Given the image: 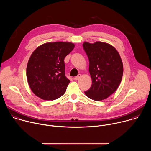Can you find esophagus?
Returning a JSON list of instances; mask_svg holds the SVG:
<instances>
[{"instance_id":"obj_1","label":"esophagus","mask_w":151,"mask_h":151,"mask_svg":"<svg viewBox=\"0 0 151 151\" xmlns=\"http://www.w3.org/2000/svg\"><path fill=\"white\" fill-rule=\"evenodd\" d=\"M81 74H78V76H76L75 77V80H78V79L81 78Z\"/></svg>"}]
</instances>
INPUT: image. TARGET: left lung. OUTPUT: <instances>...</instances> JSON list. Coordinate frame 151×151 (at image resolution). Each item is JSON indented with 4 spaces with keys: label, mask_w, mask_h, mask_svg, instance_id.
Wrapping results in <instances>:
<instances>
[{
    "label": "left lung",
    "mask_w": 151,
    "mask_h": 151,
    "mask_svg": "<svg viewBox=\"0 0 151 151\" xmlns=\"http://www.w3.org/2000/svg\"><path fill=\"white\" fill-rule=\"evenodd\" d=\"M83 50L89 60L91 88L85 91L90 99L100 101L112 95L118 88L123 75V64L116 50L101 42H84Z\"/></svg>",
    "instance_id": "obj_1"
}]
</instances>
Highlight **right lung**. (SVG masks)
Listing matches in <instances>:
<instances>
[{"mask_svg":"<svg viewBox=\"0 0 151 151\" xmlns=\"http://www.w3.org/2000/svg\"><path fill=\"white\" fill-rule=\"evenodd\" d=\"M74 47L71 42H48L33 51L27 63V78L36 96L54 100L66 92L70 81L65 76L64 60Z\"/></svg>","mask_w":151,"mask_h":151,"instance_id":"obj_1","label":"right lung"}]
</instances>
